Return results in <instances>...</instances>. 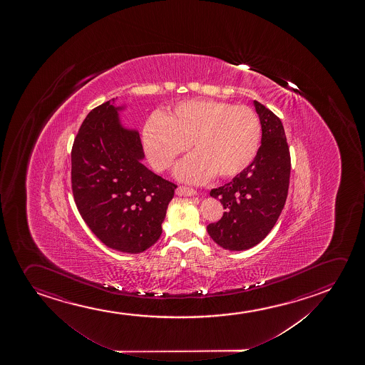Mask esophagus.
I'll list each match as a JSON object with an SVG mask.
<instances>
[{"instance_id": "esophagus-1", "label": "esophagus", "mask_w": 365, "mask_h": 365, "mask_svg": "<svg viewBox=\"0 0 365 365\" xmlns=\"http://www.w3.org/2000/svg\"><path fill=\"white\" fill-rule=\"evenodd\" d=\"M176 195H179V196H194V195H196V191L194 189L186 187V186H179L176 189Z\"/></svg>"}]
</instances>
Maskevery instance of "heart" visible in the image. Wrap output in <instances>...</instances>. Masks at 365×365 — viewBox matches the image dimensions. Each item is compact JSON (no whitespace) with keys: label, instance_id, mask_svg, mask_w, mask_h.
I'll use <instances>...</instances> for the list:
<instances>
[{"label":"heart","instance_id":"1","mask_svg":"<svg viewBox=\"0 0 365 365\" xmlns=\"http://www.w3.org/2000/svg\"><path fill=\"white\" fill-rule=\"evenodd\" d=\"M262 128L251 108L212 99L181 102L169 114H155L143 128V146L153 169L165 171L189 144L194 154L180 161L175 175L201 182L214 175L231 178L257 155Z\"/></svg>","mask_w":365,"mask_h":365}]
</instances>
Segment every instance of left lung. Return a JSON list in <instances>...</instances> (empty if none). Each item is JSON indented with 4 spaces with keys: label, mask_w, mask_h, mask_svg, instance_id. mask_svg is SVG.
I'll return each instance as SVG.
<instances>
[{
    "label": "left lung",
    "mask_w": 365,
    "mask_h": 365,
    "mask_svg": "<svg viewBox=\"0 0 365 365\" xmlns=\"http://www.w3.org/2000/svg\"><path fill=\"white\" fill-rule=\"evenodd\" d=\"M262 139L252 163L232 181L210 195L224 206V216L207 226L215 242L230 251L256 246L277 222L286 204L291 155L281 119L263 104L253 102Z\"/></svg>",
    "instance_id": "left-lung-1"
}]
</instances>
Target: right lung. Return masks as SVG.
Wrapping results in <instances>:
<instances>
[{
	"instance_id": "add662e5",
	"label": "right lung",
	"mask_w": 365,
	"mask_h": 365,
	"mask_svg": "<svg viewBox=\"0 0 365 365\" xmlns=\"http://www.w3.org/2000/svg\"><path fill=\"white\" fill-rule=\"evenodd\" d=\"M112 101L83 120L72 148V191L79 214L108 247L140 253L160 237L176 185L143 165L136 130L123 127Z\"/></svg>"
}]
</instances>
